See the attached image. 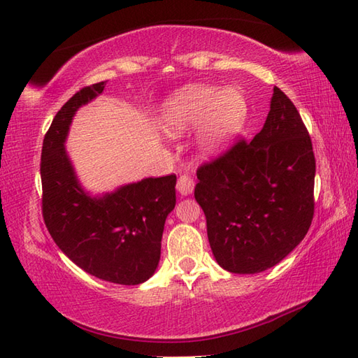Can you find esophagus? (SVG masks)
I'll return each mask as SVG.
<instances>
[{
	"instance_id": "obj_1",
	"label": "esophagus",
	"mask_w": 358,
	"mask_h": 358,
	"mask_svg": "<svg viewBox=\"0 0 358 358\" xmlns=\"http://www.w3.org/2000/svg\"><path fill=\"white\" fill-rule=\"evenodd\" d=\"M194 178L189 177V175H180L178 177V181H177V191L181 194V195H189L192 194L194 191Z\"/></svg>"
}]
</instances>
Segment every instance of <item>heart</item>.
<instances>
[{
	"label": "heart",
	"instance_id": "heart-1",
	"mask_svg": "<svg viewBox=\"0 0 358 358\" xmlns=\"http://www.w3.org/2000/svg\"><path fill=\"white\" fill-rule=\"evenodd\" d=\"M246 118L248 103L240 90L189 86L167 101L164 124L171 135H181L204 123L201 148L214 154L241 132Z\"/></svg>",
	"mask_w": 358,
	"mask_h": 358
}]
</instances>
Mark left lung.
<instances>
[{
	"label": "left lung",
	"mask_w": 358,
	"mask_h": 358,
	"mask_svg": "<svg viewBox=\"0 0 358 358\" xmlns=\"http://www.w3.org/2000/svg\"><path fill=\"white\" fill-rule=\"evenodd\" d=\"M196 177L194 195L206 215L210 249L229 272L272 268L292 252L313 223V141L299 110L278 87L262 131L203 163Z\"/></svg>",
	"instance_id": "left-lung-1"
}]
</instances>
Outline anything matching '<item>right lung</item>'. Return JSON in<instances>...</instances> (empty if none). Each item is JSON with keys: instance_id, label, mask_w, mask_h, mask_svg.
<instances>
[{"instance_id": "add662e5", "label": "right lung", "mask_w": 358, "mask_h": 358, "mask_svg": "<svg viewBox=\"0 0 358 358\" xmlns=\"http://www.w3.org/2000/svg\"><path fill=\"white\" fill-rule=\"evenodd\" d=\"M106 81L80 89L53 118L41 150L43 218L53 241L90 275L140 285L155 272L166 217L175 208V175L144 178L90 196L75 177L64 141L75 112L100 95Z\"/></svg>"}]
</instances>
